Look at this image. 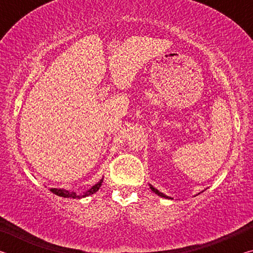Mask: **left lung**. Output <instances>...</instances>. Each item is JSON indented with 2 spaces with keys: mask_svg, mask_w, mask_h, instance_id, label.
<instances>
[{
  "mask_svg": "<svg viewBox=\"0 0 253 253\" xmlns=\"http://www.w3.org/2000/svg\"><path fill=\"white\" fill-rule=\"evenodd\" d=\"M149 188H151V190L154 192V193H155V194H157L158 196H161V198H165V199H169V200H173L172 198H169V196H168V195H165L164 193H162V192H160V191H158L157 190V188H155V187H154L153 185H152V184H149Z\"/></svg>",
  "mask_w": 253,
  "mask_h": 253,
  "instance_id": "obj_1",
  "label": "left lung"
}]
</instances>
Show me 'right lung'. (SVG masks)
I'll use <instances>...</instances> for the list:
<instances>
[{
    "label": "right lung",
    "mask_w": 253,
    "mask_h": 253,
    "mask_svg": "<svg viewBox=\"0 0 253 253\" xmlns=\"http://www.w3.org/2000/svg\"><path fill=\"white\" fill-rule=\"evenodd\" d=\"M102 179L104 178H101V179H99V181H98L95 185L93 186H91L90 188H89V190H87V191H84L83 194H80V195H78L76 193V192H70V191H68V190H65V188H54V187H52V188H50V192H52L53 194H55V195H58V196H61V198H68V199H83V198H85V196H89V195H91V194H93V193H96V192L99 190L100 188V186H101V184H102Z\"/></svg>",
    "instance_id": "add662e5"
}]
</instances>
